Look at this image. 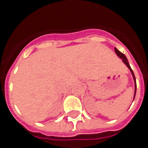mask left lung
Listing matches in <instances>:
<instances>
[{"instance_id":"obj_1","label":"left lung","mask_w":148,"mask_h":148,"mask_svg":"<svg viewBox=\"0 0 148 148\" xmlns=\"http://www.w3.org/2000/svg\"><path fill=\"white\" fill-rule=\"evenodd\" d=\"M114 51H115V53H117V55L120 58H121V59H123V62L125 64L127 65V67H128L129 69H130V71H131V74H132V76H133L134 77V84H135V89H134V97H135V95H136V90H137V84H136V78H135V76H134V72L133 71H132V69H131V66H130V64H129L128 61H127V59L126 56L124 55V53H121V51H119L116 48V47H114Z\"/></svg>"}]
</instances>
